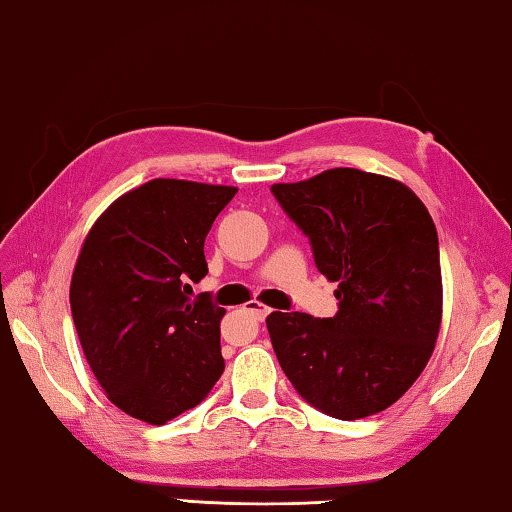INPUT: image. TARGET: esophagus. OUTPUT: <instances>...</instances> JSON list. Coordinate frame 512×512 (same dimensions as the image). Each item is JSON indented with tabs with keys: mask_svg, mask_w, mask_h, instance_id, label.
<instances>
[{
	"mask_svg": "<svg viewBox=\"0 0 512 512\" xmlns=\"http://www.w3.org/2000/svg\"><path fill=\"white\" fill-rule=\"evenodd\" d=\"M247 312H249L251 317H256V319H265L267 315H270V308L263 306V303H256V301H251L249 306H247Z\"/></svg>",
	"mask_w": 512,
	"mask_h": 512,
	"instance_id": "esophagus-1",
	"label": "esophagus"
}]
</instances>
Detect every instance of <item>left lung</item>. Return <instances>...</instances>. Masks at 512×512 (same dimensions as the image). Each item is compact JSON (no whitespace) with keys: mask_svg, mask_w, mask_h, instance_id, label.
<instances>
[{"mask_svg":"<svg viewBox=\"0 0 512 512\" xmlns=\"http://www.w3.org/2000/svg\"><path fill=\"white\" fill-rule=\"evenodd\" d=\"M306 233L317 270L337 283L335 317L272 312L267 330L303 400L339 420L380 414L405 396L434 353L443 319L438 236L398 179L330 168L274 184Z\"/></svg>","mask_w":512,"mask_h":512,"instance_id":"8db88e82","label":"left lung"}]
</instances>
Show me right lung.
<instances>
[{
    "mask_svg": "<svg viewBox=\"0 0 512 512\" xmlns=\"http://www.w3.org/2000/svg\"><path fill=\"white\" fill-rule=\"evenodd\" d=\"M236 193L150 179L107 206L80 247L69 288L80 346L112 405L148 425L200 405L224 371V308L184 292L209 272L206 233Z\"/></svg>",
    "mask_w": 512,
    "mask_h": 512,
    "instance_id": "obj_1",
    "label": "right lung"
}]
</instances>
